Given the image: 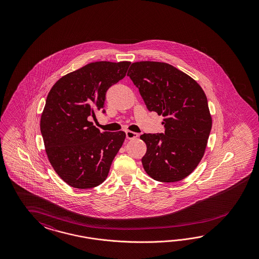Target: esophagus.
Segmentation results:
<instances>
[{
  "label": "esophagus",
  "mask_w": 259,
  "mask_h": 259,
  "mask_svg": "<svg viewBox=\"0 0 259 259\" xmlns=\"http://www.w3.org/2000/svg\"><path fill=\"white\" fill-rule=\"evenodd\" d=\"M139 134L135 133V132H132V131H126V138L128 139V140H133V139H137V138H139Z\"/></svg>",
  "instance_id": "34e87169"
}]
</instances>
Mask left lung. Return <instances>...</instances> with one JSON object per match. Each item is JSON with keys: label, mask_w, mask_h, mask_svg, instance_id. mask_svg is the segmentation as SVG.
Instances as JSON below:
<instances>
[{"label": "left lung", "mask_w": 259, "mask_h": 259, "mask_svg": "<svg viewBox=\"0 0 259 259\" xmlns=\"http://www.w3.org/2000/svg\"><path fill=\"white\" fill-rule=\"evenodd\" d=\"M127 76L139 88L149 111L163 116L162 134H143L145 172L155 181L176 182L188 177L203 157L212 117L203 89L171 64L137 62Z\"/></svg>", "instance_id": "1"}]
</instances>
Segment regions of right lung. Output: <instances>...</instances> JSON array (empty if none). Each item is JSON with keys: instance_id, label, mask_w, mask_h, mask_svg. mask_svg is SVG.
<instances>
[{"instance_id": "right-lung-1", "label": "right lung", "mask_w": 259, "mask_h": 259, "mask_svg": "<svg viewBox=\"0 0 259 259\" xmlns=\"http://www.w3.org/2000/svg\"><path fill=\"white\" fill-rule=\"evenodd\" d=\"M130 64L88 63L60 78L47 95L40 133L50 164L71 187L100 185L122 146L123 131L101 133L89 118L96 111L104 113L106 91L125 77Z\"/></svg>"}]
</instances>
